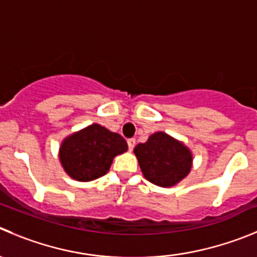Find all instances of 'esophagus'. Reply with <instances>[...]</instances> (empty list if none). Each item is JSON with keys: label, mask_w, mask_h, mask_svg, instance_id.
I'll return each instance as SVG.
<instances>
[{"label": "esophagus", "mask_w": 257, "mask_h": 257, "mask_svg": "<svg viewBox=\"0 0 257 257\" xmlns=\"http://www.w3.org/2000/svg\"><path fill=\"white\" fill-rule=\"evenodd\" d=\"M126 143H128L129 150H133V148L136 147V139H134V138L128 139V141H126Z\"/></svg>", "instance_id": "esophagus-1"}]
</instances>
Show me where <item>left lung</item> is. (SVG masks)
Returning a JSON list of instances; mask_svg holds the SVG:
<instances>
[{
    "instance_id": "obj_1",
    "label": "left lung",
    "mask_w": 257,
    "mask_h": 257,
    "mask_svg": "<svg viewBox=\"0 0 257 257\" xmlns=\"http://www.w3.org/2000/svg\"><path fill=\"white\" fill-rule=\"evenodd\" d=\"M144 178L163 188L174 186L189 174L193 163L191 152L167 133L152 134L145 143L134 148Z\"/></svg>"
}]
</instances>
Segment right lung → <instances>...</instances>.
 I'll return each mask as SVG.
<instances>
[{
  "label": "right lung",
  "mask_w": 257,
  "mask_h": 257,
  "mask_svg": "<svg viewBox=\"0 0 257 257\" xmlns=\"http://www.w3.org/2000/svg\"><path fill=\"white\" fill-rule=\"evenodd\" d=\"M126 149L128 144L123 137L99 124H92L62 142L59 160L72 179L90 181L107 174L114 157Z\"/></svg>",
  "instance_id": "obj_1"
}]
</instances>
